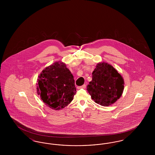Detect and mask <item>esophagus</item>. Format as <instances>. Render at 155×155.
I'll use <instances>...</instances> for the list:
<instances>
[{
	"instance_id": "34e87169",
	"label": "esophagus",
	"mask_w": 155,
	"mask_h": 155,
	"mask_svg": "<svg viewBox=\"0 0 155 155\" xmlns=\"http://www.w3.org/2000/svg\"><path fill=\"white\" fill-rule=\"evenodd\" d=\"M86 88V85L85 84H84L83 85L80 86V87H78L77 89H85Z\"/></svg>"
}]
</instances>
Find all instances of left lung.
<instances>
[{
	"label": "left lung",
	"instance_id": "obj_1",
	"mask_svg": "<svg viewBox=\"0 0 155 155\" xmlns=\"http://www.w3.org/2000/svg\"><path fill=\"white\" fill-rule=\"evenodd\" d=\"M92 79L87 90L95 103L109 106L122 95L124 88V79L110 64L98 63L92 72Z\"/></svg>",
	"mask_w": 155,
	"mask_h": 155
}]
</instances>
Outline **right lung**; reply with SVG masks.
<instances>
[{"instance_id":"obj_1","label":"right lung","mask_w":155,"mask_h":155,"mask_svg":"<svg viewBox=\"0 0 155 155\" xmlns=\"http://www.w3.org/2000/svg\"><path fill=\"white\" fill-rule=\"evenodd\" d=\"M74 77L64 63L59 61L45 68L37 79V92L45 104L55 110L71 102L76 94Z\"/></svg>"}]
</instances>
